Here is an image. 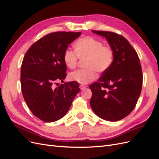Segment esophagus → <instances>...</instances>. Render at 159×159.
I'll use <instances>...</instances> for the list:
<instances>
[{
  "instance_id": "obj_1",
  "label": "esophagus",
  "mask_w": 159,
  "mask_h": 159,
  "mask_svg": "<svg viewBox=\"0 0 159 159\" xmlns=\"http://www.w3.org/2000/svg\"><path fill=\"white\" fill-rule=\"evenodd\" d=\"M80 88L81 90H83V89H84L85 88H86V87H85V85H80Z\"/></svg>"
}]
</instances>
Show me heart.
<instances>
[{"label": "heart", "instance_id": "obj_1", "mask_svg": "<svg viewBox=\"0 0 159 159\" xmlns=\"http://www.w3.org/2000/svg\"><path fill=\"white\" fill-rule=\"evenodd\" d=\"M75 52L66 49L63 55L65 65L74 69L78 64V58L84 60L85 69L78 70L69 74L71 81L81 84H88L97 78L96 70L100 73L107 71L113 61V51L108 46L91 36L80 38L74 44Z\"/></svg>", "mask_w": 159, "mask_h": 159}]
</instances>
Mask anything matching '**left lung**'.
<instances>
[{"instance_id": "left-lung-1", "label": "left lung", "mask_w": 159, "mask_h": 159, "mask_svg": "<svg viewBox=\"0 0 159 159\" xmlns=\"http://www.w3.org/2000/svg\"><path fill=\"white\" fill-rule=\"evenodd\" d=\"M92 32L105 38L113 51L110 68L89 86L92 91L90 105L98 117L109 121H119L135 107L140 96L143 74L136 51L123 36L116 33Z\"/></svg>"}]
</instances>
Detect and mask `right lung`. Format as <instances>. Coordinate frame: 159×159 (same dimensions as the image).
Returning a JSON list of instances; mask_svg holds the SVG:
<instances>
[{
    "instance_id": "right-lung-1",
    "label": "right lung",
    "mask_w": 159,
    "mask_h": 159,
    "mask_svg": "<svg viewBox=\"0 0 159 159\" xmlns=\"http://www.w3.org/2000/svg\"><path fill=\"white\" fill-rule=\"evenodd\" d=\"M81 34H48L33 44L24 57L20 71L23 98L31 112L43 121L54 122L63 117L80 91L75 81L56 88L53 84L64 82L67 70L64 52Z\"/></svg>"
}]
</instances>
